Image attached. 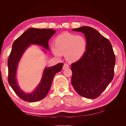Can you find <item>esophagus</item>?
Wrapping results in <instances>:
<instances>
[{
  "instance_id": "obj_1",
  "label": "esophagus",
  "mask_w": 126,
  "mask_h": 126,
  "mask_svg": "<svg viewBox=\"0 0 126 126\" xmlns=\"http://www.w3.org/2000/svg\"><path fill=\"white\" fill-rule=\"evenodd\" d=\"M69 65H68V64H67V63H64L63 64V69H67V68H69Z\"/></svg>"
}]
</instances>
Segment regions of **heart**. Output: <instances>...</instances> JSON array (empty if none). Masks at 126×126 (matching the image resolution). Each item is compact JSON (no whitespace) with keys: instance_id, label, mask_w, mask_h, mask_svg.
I'll return each instance as SVG.
<instances>
[{"instance_id":"heart-1","label":"heart","mask_w":126,"mask_h":126,"mask_svg":"<svg viewBox=\"0 0 126 126\" xmlns=\"http://www.w3.org/2000/svg\"><path fill=\"white\" fill-rule=\"evenodd\" d=\"M87 45V40L85 37L63 33L56 38L55 45L51 46V49L57 58H62L63 54H64L67 60L73 63L77 62L84 56Z\"/></svg>"}]
</instances>
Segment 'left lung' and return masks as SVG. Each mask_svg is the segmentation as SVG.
<instances>
[{
  "label": "left lung",
  "mask_w": 126,
  "mask_h": 126,
  "mask_svg": "<svg viewBox=\"0 0 126 126\" xmlns=\"http://www.w3.org/2000/svg\"><path fill=\"white\" fill-rule=\"evenodd\" d=\"M72 30L84 34L88 43L84 56L71 64L72 85L80 96L97 98L113 78L116 58L111 44L90 27Z\"/></svg>",
  "instance_id": "8db88e82"
}]
</instances>
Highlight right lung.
Instances as JSON below:
<instances>
[{
	"label": "right lung",
	"mask_w": 126,
	"mask_h": 126,
	"mask_svg": "<svg viewBox=\"0 0 126 126\" xmlns=\"http://www.w3.org/2000/svg\"><path fill=\"white\" fill-rule=\"evenodd\" d=\"M55 32V30L51 29L29 28L14 42L13 49L8 60V81L15 93L22 100L28 102H36L46 97L50 90L56 74L62 69L63 63L46 67L38 86L31 93H25L18 85L16 79L17 67L27 48L30 45H37L49 50L48 41Z\"/></svg>",
	"instance_id": "right-lung-1"
}]
</instances>
